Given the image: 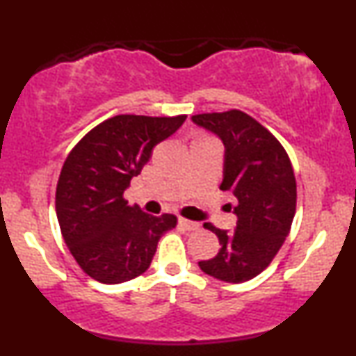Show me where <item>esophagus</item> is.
<instances>
[{
  "label": "esophagus",
  "mask_w": 356,
  "mask_h": 356,
  "mask_svg": "<svg viewBox=\"0 0 356 356\" xmlns=\"http://www.w3.org/2000/svg\"><path fill=\"white\" fill-rule=\"evenodd\" d=\"M179 224H181V227H184V229H187V231L199 229V222H194V220H189V219L181 218L179 219Z\"/></svg>",
  "instance_id": "obj_1"
}]
</instances>
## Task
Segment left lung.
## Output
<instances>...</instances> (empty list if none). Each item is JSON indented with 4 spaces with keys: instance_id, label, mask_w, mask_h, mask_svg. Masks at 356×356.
<instances>
[{
    "instance_id": "obj_1",
    "label": "left lung",
    "mask_w": 356,
    "mask_h": 356,
    "mask_svg": "<svg viewBox=\"0 0 356 356\" xmlns=\"http://www.w3.org/2000/svg\"><path fill=\"white\" fill-rule=\"evenodd\" d=\"M197 127L224 144L220 191L236 197L234 231L204 227L219 238L212 259L199 261L206 275L226 283H244L263 273L283 246L296 211V179L283 145L259 122L241 110L199 113Z\"/></svg>"
}]
</instances>
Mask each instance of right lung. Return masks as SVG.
<instances>
[{
  "label": "right lung",
  "mask_w": 356,
  "mask_h": 356,
  "mask_svg": "<svg viewBox=\"0 0 356 356\" xmlns=\"http://www.w3.org/2000/svg\"><path fill=\"white\" fill-rule=\"evenodd\" d=\"M187 115H117L92 129L73 147L56 186V218L80 268L104 284L130 281L152 263L172 214L150 216L129 206L124 192L149 162L154 147Z\"/></svg>",
  "instance_id": "1"
}]
</instances>
